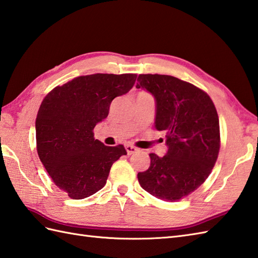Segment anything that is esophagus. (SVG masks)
Masks as SVG:
<instances>
[{
	"mask_svg": "<svg viewBox=\"0 0 258 258\" xmlns=\"http://www.w3.org/2000/svg\"><path fill=\"white\" fill-rule=\"evenodd\" d=\"M125 150H127L128 156H131V154H134L138 151V148H136L131 145H125Z\"/></svg>",
	"mask_w": 258,
	"mask_h": 258,
	"instance_id": "34e87169",
	"label": "esophagus"
}]
</instances>
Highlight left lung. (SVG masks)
Masks as SVG:
<instances>
[{"instance_id":"left-lung-1","label":"left lung","mask_w":258,"mask_h":258,"mask_svg":"<svg viewBox=\"0 0 258 258\" xmlns=\"http://www.w3.org/2000/svg\"><path fill=\"white\" fill-rule=\"evenodd\" d=\"M137 88L156 100L154 127L165 131L168 151L150 153V167L138 173L141 187L163 201L175 202L208 179L220 151L219 116L210 96L169 75H139Z\"/></svg>"}]
</instances>
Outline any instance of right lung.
I'll return each instance as SVG.
<instances>
[{"label":"right lung","mask_w":258,"mask_h":258,"mask_svg":"<svg viewBox=\"0 0 258 258\" xmlns=\"http://www.w3.org/2000/svg\"><path fill=\"white\" fill-rule=\"evenodd\" d=\"M136 74H94L57 86L36 117L37 153L51 180L74 200L105 186L114 161L127 154L122 145L108 147L94 138L111 101L134 87Z\"/></svg>","instance_id":"right-lung-1"}]
</instances>
